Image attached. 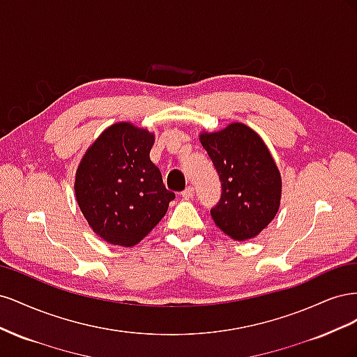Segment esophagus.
Instances as JSON below:
<instances>
[{
  "label": "esophagus",
  "mask_w": 357,
  "mask_h": 357,
  "mask_svg": "<svg viewBox=\"0 0 357 357\" xmlns=\"http://www.w3.org/2000/svg\"><path fill=\"white\" fill-rule=\"evenodd\" d=\"M181 198L183 199H186V201H189V199H192L193 198V188H186L185 190L181 192Z\"/></svg>",
  "instance_id": "34e87169"
}]
</instances>
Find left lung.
I'll use <instances>...</instances> for the list:
<instances>
[{
    "mask_svg": "<svg viewBox=\"0 0 357 357\" xmlns=\"http://www.w3.org/2000/svg\"><path fill=\"white\" fill-rule=\"evenodd\" d=\"M199 142L222 183L211 218L235 241L257 236L273 222L282 199V176L264 139L250 126L234 122Z\"/></svg>",
    "mask_w": 357,
    "mask_h": 357,
    "instance_id": "8db88e82",
    "label": "left lung"
}]
</instances>
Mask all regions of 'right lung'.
I'll use <instances>...</instances> for the list:
<instances>
[{"label": "right lung", "instance_id": "right-lung-1", "mask_svg": "<svg viewBox=\"0 0 357 357\" xmlns=\"http://www.w3.org/2000/svg\"><path fill=\"white\" fill-rule=\"evenodd\" d=\"M155 134L117 122L86 150L74 192L89 228L113 245L132 247L164 218L176 198L150 160Z\"/></svg>", "mask_w": 357, "mask_h": 357}]
</instances>
